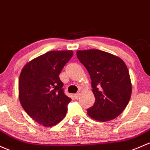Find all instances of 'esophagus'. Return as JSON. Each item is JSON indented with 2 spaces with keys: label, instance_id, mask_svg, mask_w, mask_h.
I'll list each match as a JSON object with an SVG mask.
<instances>
[{
  "label": "esophagus",
  "instance_id": "1",
  "mask_svg": "<svg viewBox=\"0 0 150 150\" xmlns=\"http://www.w3.org/2000/svg\"><path fill=\"white\" fill-rule=\"evenodd\" d=\"M80 96V94L79 93H76L74 95V97H75V98L77 99V100H78V99H79Z\"/></svg>",
  "mask_w": 150,
  "mask_h": 150
}]
</instances>
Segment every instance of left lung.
Here are the masks:
<instances>
[{
	"instance_id": "8db88e82",
	"label": "left lung",
	"mask_w": 150,
	"mask_h": 150,
	"mask_svg": "<svg viewBox=\"0 0 150 150\" xmlns=\"http://www.w3.org/2000/svg\"><path fill=\"white\" fill-rule=\"evenodd\" d=\"M77 57L89 73L96 98L87 110L88 116L102 122L114 119L125 109L132 95L127 65L121 58L98 50H80Z\"/></svg>"
}]
</instances>
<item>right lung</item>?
<instances>
[{
  "mask_svg": "<svg viewBox=\"0 0 150 150\" xmlns=\"http://www.w3.org/2000/svg\"><path fill=\"white\" fill-rule=\"evenodd\" d=\"M73 54L51 51L26 64L18 80V95L26 113L38 124L53 127L65 116L72 99L64 94L59 74Z\"/></svg>",
  "mask_w": 150,
  "mask_h": 150,
  "instance_id": "obj_1",
  "label": "right lung"
}]
</instances>
